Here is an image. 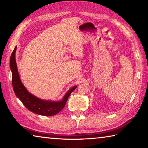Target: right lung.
I'll return each instance as SVG.
<instances>
[{
    "mask_svg": "<svg viewBox=\"0 0 148 148\" xmlns=\"http://www.w3.org/2000/svg\"><path fill=\"white\" fill-rule=\"evenodd\" d=\"M16 48L17 47H15L12 53L10 61V66L12 73V86L15 94L22 102L24 106L34 114L45 116H51L58 114L64 107L70 95L76 88L77 86H74L70 89L64 95L61 101L50 102L36 98L27 91L20 80L15 58Z\"/></svg>",
    "mask_w": 148,
    "mask_h": 148,
    "instance_id": "1",
    "label": "right lung"
}]
</instances>
